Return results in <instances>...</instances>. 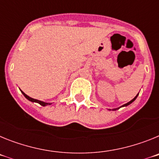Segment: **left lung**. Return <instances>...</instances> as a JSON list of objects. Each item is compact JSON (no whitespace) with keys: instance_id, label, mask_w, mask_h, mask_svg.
Returning a JSON list of instances; mask_svg holds the SVG:
<instances>
[{"instance_id":"8db88e82","label":"left lung","mask_w":159,"mask_h":159,"mask_svg":"<svg viewBox=\"0 0 159 159\" xmlns=\"http://www.w3.org/2000/svg\"><path fill=\"white\" fill-rule=\"evenodd\" d=\"M138 95H139V93H138L137 95H136V96L134 97V99H131V100H130V102H127V103H125V104H123V106L119 107H118V108H114V109H108V110H109V111H111V110H112V111H116V110H119V108L123 107H127V106H128V105H130V103H132V102H134V100H135V99H136V98H137V97H138Z\"/></svg>"}]
</instances>
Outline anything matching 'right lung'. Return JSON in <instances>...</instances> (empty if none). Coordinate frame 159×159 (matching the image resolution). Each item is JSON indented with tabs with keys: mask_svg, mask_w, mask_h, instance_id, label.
<instances>
[{
	"mask_svg": "<svg viewBox=\"0 0 159 159\" xmlns=\"http://www.w3.org/2000/svg\"><path fill=\"white\" fill-rule=\"evenodd\" d=\"M20 92H21V93L23 94L24 96L26 98V99H28V100L31 101V102H37V103H39V104H40L41 106L43 107H45L47 106V105H51L52 104V102H43V101H40V100H38V99H32V98H31V97H29V95H27L25 93V92H23L20 90Z\"/></svg>",
	"mask_w": 159,
	"mask_h": 159,
	"instance_id": "obj_1",
	"label": "right lung"
}]
</instances>
